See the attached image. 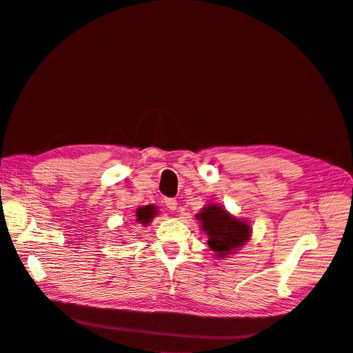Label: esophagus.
Returning a JSON list of instances; mask_svg holds the SVG:
<instances>
[{"label":"esophagus","instance_id":"1","mask_svg":"<svg viewBox=\"0 0 353 353\" xmlns=\"http://www.w3.org/2000/svg\"><path fill=\"white\" fill-rule=\"evenodd\" d=\"M165 206L169 209V210H176V208H178V201L175 200V199H166L165 200Z\"/></svg>","mask_w":353,"mask_h":353}]
</instances>
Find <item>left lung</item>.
I'll list each match as a JSON object with an SVG mask.
<instances>
[{
  "mask_svg": "<svg viewBox=\"0 0 353 353\" xmlns=\"http://www.w3.org/2000/svg\"><path fill=\"white\" fill-rule=\"evenodd\" d=\"M196 218L200 230L208 236V245L218 259L234 254L252 237L250 222L234 216L218 203H209Z\"/></svg>",
  "mask_w": 353,
  "mask_h": 353,
  "instance_id": "left-lung-1",
  "label": "left lung"
}]
</instances>
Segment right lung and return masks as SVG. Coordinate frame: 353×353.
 Instances as JSON below:
<instances>
[{
    "label": "right lung",
    "mask_w": 353,
    "mask_h": 353,
    "mask_svg": "<svg viewBox=\"0 0 353 353\" xmlns=\"http://www.w3.org/2000/svg\"><path fill=\"white\" fill-rule=\"evenodd\" d=\"M157 208L153 205H147V206H141L135 210V221L138 223H141L143 227H147L148 223L153 221V218L157 215Z\"/></svg>",
    "instance_id": "right-lung-1"
}]
</instances>
